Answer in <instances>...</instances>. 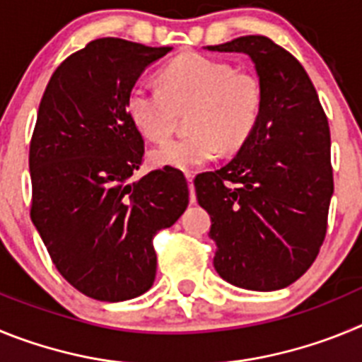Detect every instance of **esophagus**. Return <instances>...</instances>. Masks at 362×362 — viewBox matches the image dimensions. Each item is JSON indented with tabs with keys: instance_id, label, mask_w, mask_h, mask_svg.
<instances>
[{
	"instance_id": "esophagus-1",
	"label": "esophagus",
	"mask_w": 362,
	"mask_h": 362,
	"mask_svg": "<svg viewBox=\"0 0 362 362\" xmlns=\"http://www.w3.org/2000/svg\"><path fill=\"white\" fill-rule=\"evenodd\" d=\"M188 188H190V203H196V188H194V175L188 174Z\"/></svg>"
}]
</instances>
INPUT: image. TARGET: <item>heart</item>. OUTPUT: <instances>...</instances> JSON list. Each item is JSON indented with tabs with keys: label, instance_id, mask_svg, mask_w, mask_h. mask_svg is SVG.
I'll return each instance as SVG.
<instances>
[{
	"label": "heart",
	"instance_id": "b5f03b06",
	"mask_svg": "<svg viewBox=\"0 0 362 362\" xmlns=\"http://www.w3.org/2000/svg\"><path fill=\"white\" fill-rule=\"evenodd\" d=\"M159 85H137L127 98V112L136 129L150 141L172 132L175 112H188L190 136L170 139L150 150L153 166L197 170L225 148H238L248 139L263 107L257 78L233 70L228 63L185 54L159 72Z\"/></svg>",
	"mask_w": 362,
	"mask_h": 362
}]
</instances>
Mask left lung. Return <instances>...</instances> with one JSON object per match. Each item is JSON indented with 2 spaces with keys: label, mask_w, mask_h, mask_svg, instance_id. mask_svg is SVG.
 Returning a JSON list of instances; mask_svg holds the SVG:
<instances>
[{
  "label": "left lung",
  "mask_w": 362,
  "mask_h": 362,
  "mask_svg": "<svg viewBox=\"0 0 362 362\" xmlns=\"http://www.w3.org/2000/svg\"><path fill=\"white\" fill-rule=\"evenodd\" d=\"M250 57L263 107L235 158L194 181L210 214L214 268L245 290L286 288L315 261L334 194L330 127L308 74L264 36L204 47Z\"/></svg>",
  "instance_id": "1"
}]
</instances>
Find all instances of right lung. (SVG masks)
I'll use <instances>...</instances> for the list:
<instances>
[{
  "instance_id": "right-lung-1",
  "label": "right lung",
  "mask_w": 362,
  "mask_h": 362,
  "mask_svg": "<svg viewBox=\"0 0 362 362\" xmlns=\"http://www.w3.org/2000/svg\"><path fill=\"white\" fill-rule=\"evenodd\" d=\"M170 50L94 40L57 66L41 98L28 153L32 223L57 272L92 299L150 290L153 235L188 206L187 179L172 166L130 181L145 148L127 98Z\"/></svg>"
}]
</instances>
